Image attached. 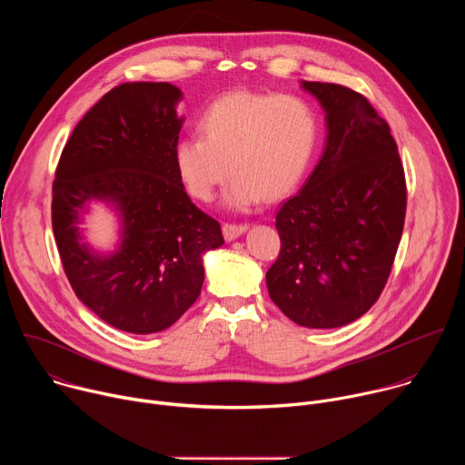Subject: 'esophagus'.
I'll list each match as a JSON object with an SVG mask.
<instances>
[{
  "label": "esophagus",
  "mask_w": 465,
  "mask_h": 465,
  "mask_svg": "<svg viewBox=\"0 0 465 465\" xmlns=\"http://www.w3.org/2000/svg\"><path fill=\"white\" fill-rule=\"evenodd\" d=\"M246 224H235V223H224L223 224V233H224V239L226 241H233L237 239L241 233L246 232Z\"/></svg>",
  "instance_id": "1"
}]
</instances>
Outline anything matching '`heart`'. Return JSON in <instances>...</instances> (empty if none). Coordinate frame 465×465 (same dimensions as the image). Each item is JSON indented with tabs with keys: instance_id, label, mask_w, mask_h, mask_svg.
Instances as JSON below:
<instances>
[{
	"instance_id": "b5f03b06",
	"label": "heart",
	"mask_w": 465,
	"mask_h": 465,
	"mask_svg": "<svg viewBox=\"0 0 465 465\" xmlns=\"http://www.w3.org/2000/svg\"><path fill=\"white\" fill-rule=\"evenodd\" d=\"M198 128L203 138H183L174 147L178 176L193 198L210 203L232 173L228 204L237 210L291 194L318 142L312 104L292 94L224 95L208 106Z\"/></svg>"
}]
</instances>
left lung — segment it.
Returning <instances> with one entry per match:
<instances>
[{
    "label": "left lung",
    "instance_id": "1",
    "mask_svg": "<svg viewBox=\"0 0 465 465\" xmlns=\"http://www.w3.org/2000/svg\"><path fill=\"white\" fill-rule=\"evenodd\" d=\"M325 110L327 143L302 191L276 213L272 302L303 327L346 325L379 300L405 213V169L388 123L348 86L303 81Z\"/></svg>",
    "mask_w": 465,
    "mask_h": 465
}]
</instances>
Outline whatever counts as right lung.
<instances>
[{
  "instance_id": "add662e5",
  "label": "right lung",
  "mask_w": 465,
  "mask_h": 465,
  "mask_svg": "<svg viewBox=\"0 0 465 465\" xmlns=\"http://www.w3.org/2000/svg\"><path fill=\"white\" fill-rule=\"evenodd\" d=\"M182 92L169 83L112 88L74 128L53 180L51 223L77 298L106 323L136 335L173 325L201 296L203 252L224 242L198 210L174 165ZM92 197L118 204L124 241L112 256L80 242L76 223Z\"/></svg>"
}]
</instances>
